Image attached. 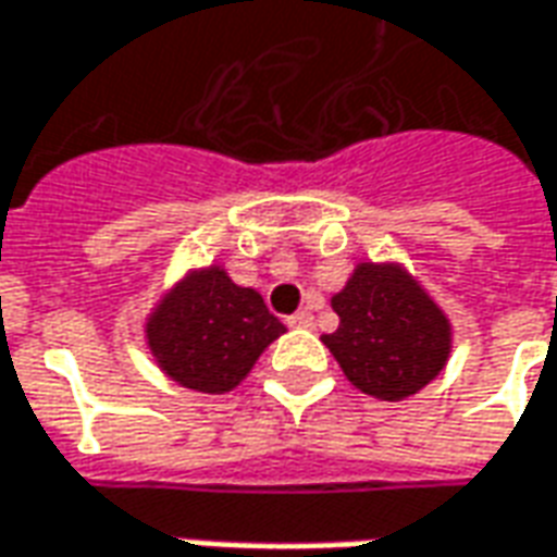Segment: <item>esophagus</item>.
I'll use <instances>...</instances> for the list:
<instances>
[{"label":"esophagus","mask_w":557,"mask_h":557,"mask_svg":"<svg viewBox=\"0 0 557 557\" xmlns=\"http://www.w3.org/2000/svg\"><path fill=\"white\" fill-rule=\"evenodd\" d=\"M287 326H314V314L311 311H297L287 318Z\"/></svg>","instance_id":"34e87169"}]
</instances>
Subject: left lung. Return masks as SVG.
<instances>
[{
    "label": "left lung",
    "instance_id": "obj_1",
    "mask_svg": "<svg viewBox=\"0 0 557 557\" xmlns=\"http://www.w3.org/2000/svg\"><path fill=\"white\" fill-rule=\"evenodd\" d=\"M338 330L323 335L348 381L386 401L413 396L449 354V323L420 285L396 267L362 263L333 297Z\"/></svg>",
    "mask_w": 557,
    "mask_h": 557
}]
</instances>
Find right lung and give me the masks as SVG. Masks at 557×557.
Segmentation results:
<instances>
[{
  "mask_svg": "<svg viewBox=\"0 0 557 557\" xmlns=\"http://www.w3.org/2000/svg\"><path fill=\"white\" fill-rule=\"evenodd\" d=\"M282 333L260 294L236 287L219 267L183 282L146 326L161 369L197 393L234 389Z\"/></svg>",
  "mask_w": 557,
  "mask_h": 557,
  "instance_id": "add662e5",
  "label": "right lung"
}]
</instances>
